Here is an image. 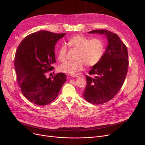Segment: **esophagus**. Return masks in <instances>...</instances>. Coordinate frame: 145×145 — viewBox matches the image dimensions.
Returning <instances> with one entry per match:
<instances>
[{
	"instance_id": "obj_1",
	"label": "esophagus",
	"mask_w": 145,
	"mask_h": 145,
	"mask_svg": "<svg viewBox=\"0 0 145 145\" xmlns=\"http://www.w3.org/2000/svg\"><path fill=\"white\" fill-rule=\"evenodd\" d=\"M71 76L73 77V78H79L80 76V74H74V75H71Z\"/></svg>"
}]
</instances>
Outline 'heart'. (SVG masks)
<instances>
[{"label":"heart","mask_w":145,"mask_h":145,"mask_svg":"<svg viewBox=\"0 0 145 145\" xmlns=\"http://www.w3.org/2000/svg\"><path fill=\"white\" fill-rule=\"evenodd\" d=\"M67 44L72 49H77L75 56L76 60L66 62L59 67L60 72L71 75L82 71L85 65L92 67L96 65L102 60L105 52L103 40L99 38L90 39L82 35H75L68 39ZM67 48L62 45L58 50L57 58L61 62L66 60Z\"/></svg>","instance_id":"1"}]
</instances>
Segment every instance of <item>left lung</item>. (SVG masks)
I'll list each match as a JSON object with an SVG mask.
<instances>
[{"label":"left lung","instance_id":"left-lung-1","mask_svg":"<svg viewBox=\"0 0 145 145\" xmlns=\"http://www.w3.org/2000/svg\"><path fill=\"white\" fill-rule=\"evenodd\" d=\"M89 33L105 34L108 41L102 60L86 76L87 85L83 95L90 103L102 104L115 97L123 84L129 65L127 50L116 33L104 29L93 30Z\"/></svg>","mask_w":145,"mask_h":145}]
</instances>
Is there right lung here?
Returning a JSON list of instances; mask_svg holds the SVG:
<instances>
[{
    "instance_id": "right-lung-1",
    "label": "right lung",
    "mask_w": 145,
    "mask_h": 145,
    "mask_svg": "<svg viewBox=\"0 0 145 145\" xmlns=\"http://www.w3.org/2000/svg\"><path fill=\"white\" fill-rule=\"evenodd\" d=\"M65 35L46 30L35 32L27 36L16 50L14 67L19 86L23 95L36 105L44 106L54 101L66 80L63 73L46 78L56 63L55 44Z\"/></svg>"
}]
</instances>
